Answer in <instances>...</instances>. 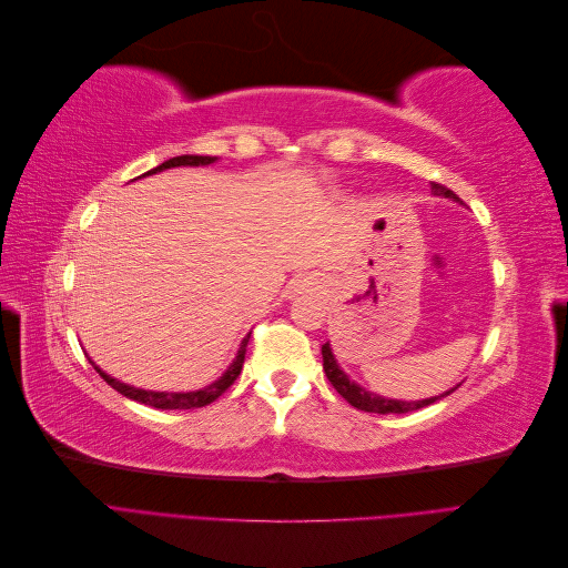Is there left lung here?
<instances>
[{"label":"left lung","mask_w":568,"mask_h":568,"mask_svg":"<svg viewBox=\"0 0 568 568\" xmlns=\"http://www.w3.org/2000/svg\"><path fill=\"white\" fill-rule=\"evenodd\" d=\"M432 192L438 194V196H445V199L459 201V196L453 192V189L443 186V184H436V182H432ZM322 363H324L326 379L332 382V386L343 395V398H346L353 407L363 409V412H374V415H405V412H415V409H422L426 405H434L436 400L445 398V395H450L457 388L455 386L453 390L443 393V395H434V398H426V400H412V403H407V400H388V398H382V395L369 393L365 388H359L355 382H351L348 374L338 367L336 357H334V353L329 348V343H324V346H322Z\"/></svg>","instance_id":"obj_1"}]
</instances>
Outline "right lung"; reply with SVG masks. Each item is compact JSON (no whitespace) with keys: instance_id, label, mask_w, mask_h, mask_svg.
<instances>
[{"instance_id":"add662e5","label":"right lung","mask_w":568,"mask_h":568,"mask_svg":"<svg viewBox=\"0 0 568 568\" xmlns=\"http://www.w3.org/2000/svg\"><path fill=\"white\" fill-rule=\"evenodd\" d=\"M215 161H217L215 156H175V159H170V161L156 165L153 170H149V173H144V175H153V173H161V170L180 168V165H211V163H215ZM246 346H248V336L242 341V346H239V353H236V357L232 359V365L227 367L225 374L220 376L217 382H213L211 386H205V388H199V390H189V393H159V390L134 388V386L115 382L113 376H109L106 372H101V369L92 363V359H90V363L94 365V369L99 372L101 379H104L111 388H115L120 395H125V398H130V400H136V403L149 405V407H156V409H194V407L211 405L213 400H217L220 395L225 393V390L236 382V376L242 374V367H244Z\"/></svg>"}]
</instances>
